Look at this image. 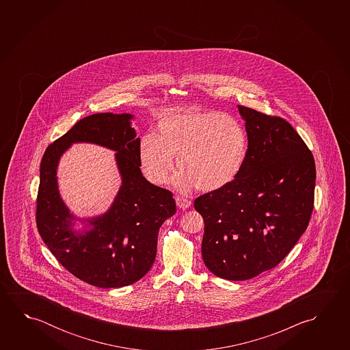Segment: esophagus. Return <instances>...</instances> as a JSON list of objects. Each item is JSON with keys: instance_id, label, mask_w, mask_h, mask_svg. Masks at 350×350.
I'll use <instances>...</instances> for the list:
<instances>
[{"instance_id": "1", "label": "esophagus", "mask_w": 350, "mask_h": 350, "mask_svg": "<svg viewBox=\"0 0 350 350\" xmlns=\"http://www.w3.org/2000/svg\"><path fill=\"white\" fill-rule=\"evenodd\" d=\"M176 202H177V206L182 208V210H187L191 205V201L187 199V198H183V196H176Z\"/></svg>"}]
</instances>
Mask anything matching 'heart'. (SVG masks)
Here are the masks:
<instances>
[{"instance_id":"b5f03b06","label":"heart","mask_w":350,"mask_h":350,"mask_svg":"<svg viewBox=\"0 0 350 350\" xmlns=\"http://www.w3.org/2000/svg\"><path fill=\"white\" fill-rule=\"evenodd\" d=\"M249 154L244 126L217 111L172 109L162 112L152 134L139 139L142 172L150 183H166L176 157L180 170L173 183L180 190L221 189L241 174Z\"/></svg>"}]
</instances>
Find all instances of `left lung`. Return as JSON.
<instances>
[{
  "mask_svg": "<svg viewBox=\"0 0 350 350\" xmlns=\"http://www.w3.org/2000/svg\"><path fill=\"white\" fill-rule=\"evenodd\" d=\"M249 154L241 174L194 201L205 222L201 252L212 273L245 281L273 269L308 228L314 156L286 120L238 105Z\"/></svg>",
  "mask_w": 350,
  "mask_h": 350,
  "instance_id": "obj_1",
  "label": "left lung"
}]
</instances>
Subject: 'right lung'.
Instances as JSON below:
<instances>
[{
    "instance_id": "right-lung-1",
    "label": "right lung",
    "mask_w": 350,
    "mask_h": 350,
    "mask_svg": "<svg viewBox=\"0 0 350 350\" xmlns=\"http://www.w3.org/2000/svg\"><path fill=\"white\" fill-rule=\"evenodd\" d=\"M133 116L95 113L77 122L49 145L40 163L36 226L58 262L81 281L98 288H120L143 278L155 261L162 224L176 213L170 190L148 182L140 171L139 139ZM75 142H92L116 151L122 185L116 201L91 226L72 230L75 217L57 191V161Z\"/></svg>"
}]
</instances>
